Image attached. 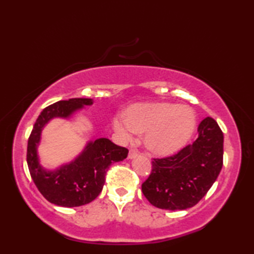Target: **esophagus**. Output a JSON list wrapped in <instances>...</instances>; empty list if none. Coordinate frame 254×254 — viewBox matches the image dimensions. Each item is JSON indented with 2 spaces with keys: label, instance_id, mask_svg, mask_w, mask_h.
I'll list each match as a JSON object with an SVG mask.
<instances>
[{
  "label": "esophagus",
  "instance_id": "obj_1",
  "mask_svg": "<svg viewBox=\"0 0 254 254\" xmlns=\"http://www.w3.org/2000/svg\"><path fill=\"white\" fill-rule=\"evenodd\" d=\"M137 154H139V151H137L136 149H133V148H131L130 149V151H128V159H133V158H135Z\"/></svg>",
  "mask_w": 254,
  "mask_h": 254
}]
</instances>
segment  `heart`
<instances>
[{
  "label": "heart",
  "mask_w": 254,
  "mask_h": 254,
  "mask_svg": "<svg viewBox=\"0 0 254 254\" xmlns=\"http://www.w3.org/2000/svg\"><path fill=\"white\" fill-rule=\"evenodd\" d=\"M114 128L124 139L133 133H145V144L160 154L176 152L186 144L196 127V115L190 107L171 103L137 104L127 111L126 118L114 119Z\"/></svg>",
  "instance_id": "b5f03b06"
}]
</instances>
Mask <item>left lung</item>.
<instances>
[{"label": "left lung", "instance_id": "left-lung-1", "mask_svg": "<svg viewBox=\"0 0 254 254\" xmlns=\"http://www.w3.org/2000/svg\"><path fill=\"white\" fill-rule=\"evenodd\" d=\"M198 137L174 156L153 158L152 170L142 184L150 204L182 210L195 206L207 194L223 166V132L214 119L198 126Z\"/></svg>", "mask_w": 254, "mask_h": 254}]
</instances>
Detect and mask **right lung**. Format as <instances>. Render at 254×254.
<instances>
[{
	"label": "right lung",
	"instance_id": "add662e5",
	"mask_svg": "<svg viewBox=\"0 0 254 254\" xmlns=\"http://www.w3.org/2000/svg\"><path fill=\"white\" fill-rule=\"evenodd\" d=\"M92 98H70L47 106L38 117L28 140L27 162L30 175L45 198L63 207H77L91 203L100 195L111 163L122 161L128 150L106 137L91 141L74 161L54 171L45 170L39 163L37 147L42 127L54 118H69L84 105H92Z\"/></svg>",
	"mask_w": 254,
	"mask_h": 254
}]
</instances>
